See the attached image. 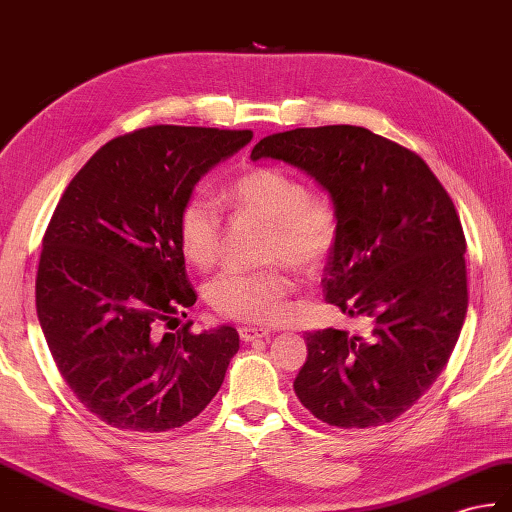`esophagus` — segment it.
I'll return each instance as SVG.
<instances>
[{"instance_id":"obj_1","label":"esophagus","mask_w":512,"mask_h":512,"mask_svg":"<svg viewBox=\"0 0 512 512\" xmlns=\"http://www.w3.org/2000/svg\"><path fill=\"white\" fill-rule=\"evenodd\" d=\"M266 336H268V329H266V327H253V325L240 327V338H242L244 342L259 340V338H266Z\"/></svg>"}]
</instances>
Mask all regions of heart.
Returning a JSON list of instances; mask_svg holds the SVG:
<instances>
[{
    "mask_svg": "<svg viewBox=\"0 0 512 512\" xmlns=\"http://www.w3.org/2000/svg\"><path fill=\"white\" fill-rule=\"evenodd\" d=\"M235 209L270 224L266 261L299 272H318L340 240L338 211L323 196L310 194L299 176L261 165L235 178L229 192ZM178 244L198 268H211L222 251V209L207 192L189 194L178 211ZM294 283L283 268L224 270L207 285V301L222 316L270 323L285 312Z\"/></svg>",
    "mask_w": 512,
    "mask_h": 512,
    "instance_id": "heart-1",
    "label": "heart"
}]
</instances>
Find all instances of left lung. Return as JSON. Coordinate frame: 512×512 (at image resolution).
Returning a JSON list of instances; mask_svg holds the SVG:
<instances>
[{
    "mask_svg": "<svg viewBox=\"0 0 512 512\" xmlns=\"http://www.w3.org/2000/svg\"><path fill=\"white\" fill-rule=\"evenodd\" d=\"M266 157L329 192L340 240L325 299L371 323L364 336L307 331L296 397L344 430L395 421L441 375L467 316V242L454 202L417 152L362 126L268 135L251 152Z\"/></svg>",
    "mask_w": 512,
    "mask_h": 512,
    "instance_id": "obj_1",
    "label": "left lung"
}]
</instances>
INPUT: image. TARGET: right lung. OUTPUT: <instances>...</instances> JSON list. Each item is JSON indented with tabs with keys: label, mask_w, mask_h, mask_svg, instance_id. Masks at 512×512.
Returning <instances> with one entry per match:
<instances>
[{
	"label": "right lung",
	"mask_w": 512,
	"mask_h": 512,
	"mask_svg": "<svg viewBox=\"0 0 512 512\" xmlns=\"http://www.w3.org/2000/svg\"><path fill=\"white\" fill-rule=\"evenodd\" d=\"M251 130L148 126L111 139L58 200L37 270V314L71 392L106 425L168 432L216 397L240 349L233 327L157 336L196 303L178 211ZM187 316V314H185Z\"/></svg>",
	"instance_id": "add662e5"
}]
</instances>
